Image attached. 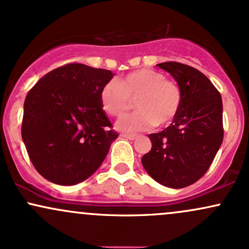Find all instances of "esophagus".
Returning <instances> with one entry per match:
<instances>
[{
    "mask_svg": "<svg viewBox=\"0 0 249 249\" xmlns=\"http://www.w3.org/2000/svg\"><path fill=\"white\" fill-rule=\"evenodd\" d=\"M122 136L124 138L130 139V141H135V139L137 138V136H136V135H129V133H122Z\"/></svg>",
    "mask_w": 249,
    "mask_h": 249,
    "instance_id": "esophagus-1",
    "label": "esophagus"
}]
</instances>
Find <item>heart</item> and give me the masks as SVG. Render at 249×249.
Masks as SVG:
<instances>
[{
  "label": "heart",
  "instance_id": "heart-1",
  "mask_svg": "<svg viewBox=\"0 0 249 249\" xmlns=\"http://www.w3.org/2000/svg\"><path fill=\"white\" fill-rule=\"evenodd\" d=\"M99 98L103 110L113 117L124 114L130 99L135 98L136 112L122 117L116 123V129L136 133L170 123L179 110L182 92L178 85L160 72L142 68L117 79L116 83L104 85Z\"/></svg>",
  "mask_w": 249,
  "mask_h": 249
}]
</instances>
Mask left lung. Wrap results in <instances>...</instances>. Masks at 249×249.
<instances>
[{
  "label": "left lung",
  "mask_w": 249,
  "mask_h": 249,
  "mask_svg": "<svg viewBox=\"0 0 249 249\" xmlns=\"http://www.w3.org/2000/svg\"><path fill=\"white\" fill-rule=\"evenodd\" d=\"M157 66L176 80L182 103L170 126L149 135L152 147L142 164L156 182L179 189L207 173L222 144V99L196 68L174 61Z\"/></svg>",
  "instance_id": "1"
}]
</instances>
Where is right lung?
<instances>
[{"instance_id": "obj_1", "label": "right lung", "mask_w": 249, "mask_h": 249, "mask_svg": "<svg viewBox=\"0 0 249 249\" xmlns=\"http://www.w3.org/2000/svg\"><path fill=\"white\" fill-rule=\"evenodd\" d=\"M111 71L68 64L35 84L23 105L22 139L41 176L74 185L98 170L118 133L100 104Z\"/></svg>"}]
</instances>
